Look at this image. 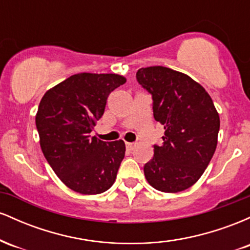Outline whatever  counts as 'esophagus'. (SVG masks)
<instances>
[{"mask_svg":"<svg viewBox=\"0 0 250 250\" xmlns=\"http://www.w3.org/2000/svg\"><path fill=\"white\" fill-rule=\"evenodd\" d=\"M125 147H127L128 150H133L134 147H135V143H130V142H127L125 143Z\"/></svg>","mask_w":250,"mask_h":250,"instance_id":"esophagus-1","label":"esophagus"}]
</instances>
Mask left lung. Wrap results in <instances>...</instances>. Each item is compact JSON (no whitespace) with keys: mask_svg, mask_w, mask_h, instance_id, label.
<instances>
[{"mask_svg":"<svg viewBox=\"0 0 250 250\" xmlns=\"http://www.w3.org/2000/svg\"><path fill=\"white\" fill-rule=\"evenodd\" d=\"M136 79L153 96L154 119L165 127L161 146L143 167L151 187L179 193L197 182L217 146L220 116L206 89L191 77L155 65L137 70Z\"/></svg>","mask_w":250,"mask_h":250,"instance_id":"1","label":"left lung"}]
</instances>
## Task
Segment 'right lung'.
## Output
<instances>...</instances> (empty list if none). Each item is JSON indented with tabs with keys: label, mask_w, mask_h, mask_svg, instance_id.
Instances as JSON below:
<instances>
[{
	"label": "right lung",
	"mask_w": 250,
	"mask_h": 250,
	"mask_svg": "<svg viewBox=\"0 0 250 250\" xmlns=\"http://www.w3.org/2000/svg\"><path fill=\"white\" fill-rule=\"evenodd\" d=\"M117 74L80 73L50 88L35 117L40 146L59 179L76 193L96 195L114 185L125 157L122 140L90 136L109 94L125 83Z\"/></svg>",
	"instance_id": "right-lung-1"
}]
</instances>
